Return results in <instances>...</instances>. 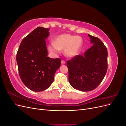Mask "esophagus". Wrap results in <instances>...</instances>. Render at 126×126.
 <instances>
[{"label":"esophagus","instance_id":"34e87169","mask_svg":"<svg viewBox=\"0 0 126 126\" xmlns=\"http://www.w3.org/2000/svg\"><path fill=\"white\" fill-rule=\"evenodd\" d=\"M65 63H66V62H64V61L62 60V62H61V64H64Z\"/></svg>","mask_w":126,"mask_h":126}]
</instances>
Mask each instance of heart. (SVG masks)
Listing matches in <instances>:
<instances>
[{"label": "heart", "mask_w": 126, "mask_h": 126, "mask_svg": "<svg viewBox=\"0 0 126 126\" xmlns=\"http://www.w3.org/2000/svg\"><path fill=\"white\" fill-rule=\"evenodd\" d=\"M82 45V39L80 37L64 33L56 37L54 43H50L48 48L54 53L63 50L64 56L67 58H72L78 55Z\"/></svg>", "instance_id": "1"}]
</instances>
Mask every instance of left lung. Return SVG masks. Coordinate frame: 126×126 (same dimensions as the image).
Instances as JSON below:
<instances>
[{"mask_svg":"<svg viewBox=\"0 0 126 126\" xmlns=\"http://www.w3.org/2000/svg\"><path fill=\"white\" fill-rule=\"evenodd\" d=\"M93 45L83 55H77L67 66L69 81L74 89L81 91H91L99 86L107 71V49L97 37L88 34Z\"/></svg>","mask_w":126,"mask_h":126,"instance_id":"1","label":"left lung"}]
</instances>
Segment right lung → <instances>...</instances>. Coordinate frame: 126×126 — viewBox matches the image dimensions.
<instances>
[{
  "instance_id": "add662e5",
  "label": "right lung",
  "mask_w": 126,
  "mask_h": 126,
  "mask_svg": "<svg viewBox=\"0 0 126 126\" xmlns=\"http://www.w3.org/2000/svg\"><path fill=\"white\" fill-rule=\"evenodd\" d=\"M49 29L37 27L22 39L16 56L19 75L24 84L36 92L50 87L57 70L60 66L59 58L48 57L45 40Z\"/></svg>"
}]
</instances>
